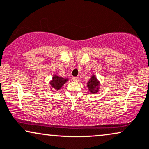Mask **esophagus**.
I'll return each mask as SVG.
<instances>
[{
  "label": "esophagus",
  "instance_id": "esophagus-1",
  "mask_svg": "<svg viewBox=\"0 0 149 149\" xmlns=\"http://www.w3.org/2000/svg\"><path fill=\"white\" fill-rule=\"evenodd\" d=\"M73 80L74 81V82H79V80H80V78H79V77H73Z\"/></svg>",
  "mask_w": 149,
  "mask_h": 149
}]
</instances>
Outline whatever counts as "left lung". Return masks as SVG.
<instances>
[{
  "label": "left lung",
  "instance_id": "8db88e82",
  "mask_svg": "<svg viewBox=\"0 0 149 149\" xmlns=\"http://www.w3.org/2000/svg\"><path fill=\"white\" fill-rule=\"evenodd\" d=\"M100 82L95 77V75H93L91 77L90 80L87 82V87H88L89 91L92 93L93 94H95V93H98L99 89H100Z\"/></svg>",
  "mask_w": 149,
  "mask_h": 149
}]
</instances>
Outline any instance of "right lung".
<instances>
[{"label":"right lung","instance_id":"right-lung-1","mask_svg":"<svg viewBox=\"0 0 149 149\" xmlns=\"http://www.w3.org/2000/svg\"><path fill=\"white\" fill-rule=\"evenodd\" d=\"M67 81H68V78H63L62 77L57 76V75H54L52 77V80L50 81L49 84L51 85L52 88L58 91Z\"/></svg>","mask_w":149,"mask_h":149}]
</instances>
